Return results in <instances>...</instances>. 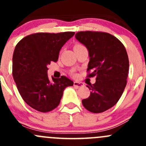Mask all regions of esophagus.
Here are the masks:
<instances>
[{
  "label": "esophagus",
  "mask_w": 146,
  "mask_h": 146,
  "mask_svg": "<svg viewBox=\"0 0 146 146\" xmlns=\"http://www.w3.org/2000/svg\"><path fill=\"white\" fill-rule=\"evenodd\" d=\"M73 85H74V86L77 87V88H81V87L83 86V83H82V82H77V81H75L73 82Z\"/></svg>",
  "instance_id": "1"
}]
</instances>
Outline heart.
<instances>
[{"instance_id": "b5f03b06", "label": "heart", "mask_w": 146, "mask_h": 146, "mask_svg": "<svg viewBox=\"0 0 146 146\" xmlns=\"http://www.w3.org/2000/svg\"><path fill=\"white\" fill-rule=\"evenodd\" d=\"M80 46H82L80 44H76V45H75L74 48H75V47H80Z\"/></svg>"}]
</instances>
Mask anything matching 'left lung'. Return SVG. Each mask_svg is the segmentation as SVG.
<instances>
[{
  "label": "left lung",
  "mask_w": 146,
  "mask_h": 146,
  "mask_svg": "<svg viewBox=\"0 0 146 146\" xmlns=\"http://www.w3.org/2000/svg\"><path fill=\"white\" fill-rule=\"evenodd\" d=\"M78 41L89 52L88 77L95 76L96 82L90 87L89 98L82 105L92 113H101L115 105L126 85L129 68L127 52L123 44L113 35L102 32H79Z\"/></svg>",
  "instance_id": "1"
}]
</instances>
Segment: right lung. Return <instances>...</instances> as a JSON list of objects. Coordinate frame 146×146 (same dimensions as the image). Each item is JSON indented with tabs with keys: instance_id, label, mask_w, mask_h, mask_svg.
I'll list each match as a JSON object with an SVG mask.
<instances>
[{
	"instance_id": "add662e5",
	"label": "right lung",
	"mask_w": 146,
	"mask_h": 146,
	"mask_svg": "<svg viewBox=\"0 0 146 146\" xmlns=\"http://www.w3.org/2000/svg\"><path fill=\"white\" fill-rule=\"evenodd\" d=\"M75 32L28 35L16 45L13 56V76L24 101L32 108L48 112L58 107L65 88L73 82L66 76L50 80L48 66L58 61L59 51Z\"/></svg>"
}]
</instances>
